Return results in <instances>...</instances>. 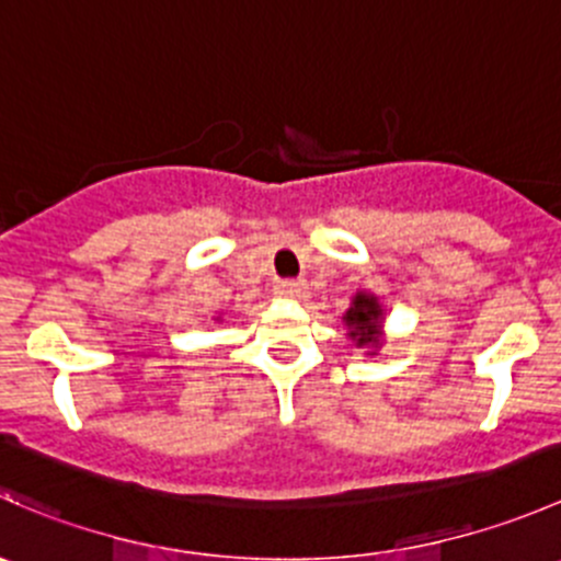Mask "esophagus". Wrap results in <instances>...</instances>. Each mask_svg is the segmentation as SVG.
<instances>
[{
	"mask_svg": "<svg viewBox=\"0 0 561 561\" xmlns=\"http://www.w3.org/2000/svg\"><path fill=\"white\" fill-rule=\"evenodd\" d=\"M276 296L290 298V301H301V298L309 296V287L304 279H285L276 285Z\"/></svg>",
	"mask_w": 561,
	"mask_h": 561,
	"instance_id": "obj_1",
	"label": "esophagus"
}]
</instances>
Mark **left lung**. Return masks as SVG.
Masks as SVG:
<instances>
[{
  "label": "left lung",
  "mask_w": 561,
  "mask_h": 561,
  "mask_svg": "<svg viewBox=\"0 0 561 561\" xmlns=\"http://www.w3.org/2000/svg\"><path fill=\"white\" fill-rule=\"evenodd\" d=\"M382 307L377 296L371 293H355L353 307L344 314V325L350 328L355 347H369V355H377V347L382 344Z\"/></svg>",
  "instance_id": "1"
}]
</instances>
